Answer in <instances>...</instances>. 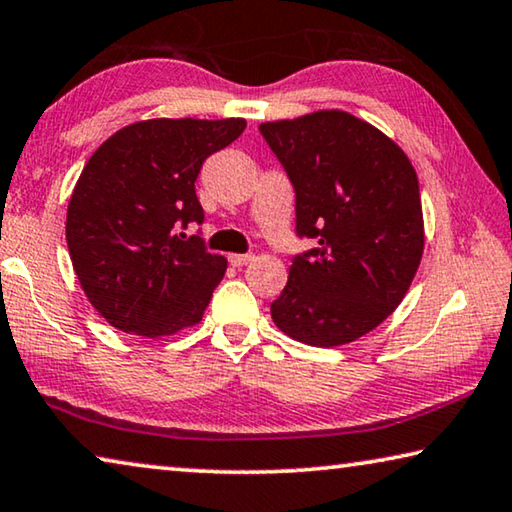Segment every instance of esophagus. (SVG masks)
Here are the masks:
<instances>
[{"label":"esophagus","instance_id":"obj_1","mask_svg":"<svg viewBox=\"0 0 512 512\" xmlns=\"http://www.w3.org/2000/svg\"><path fill=\"white\" fill-rule=\"evenodd\" d=\"M227 259H230L232 266H246V264L253 262L255 255H250V253L248 255H230Z\"/></svg>","mask_w":512,"mask_h":512}]
</instances>
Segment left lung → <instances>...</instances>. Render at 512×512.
<instances>
[{"label": "left lung", "instance_id": "1", "mask_svg": "<svg viewBox=\"0 0 512 512\" xmlns=\"http://www.w3.org/2000/svg\"><path fill=\"white\" fill-rule=\"evenodd\" d=\"M259 132L296 191V234L316 248L294 257L271 303L285 335L342 346L392 314L419 269V180L389 136L346 111L262 123Z\"/></svg>", "mask_w": 512, "mask_h": 512}]
</instances>
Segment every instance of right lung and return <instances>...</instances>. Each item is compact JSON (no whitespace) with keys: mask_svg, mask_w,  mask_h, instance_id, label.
I'll list each match as a JSON object with an SVG mask.
<instances>
[{"mask_svg":"<svg viewBox=\"0 0 512 512\" xmlns=\"http://www.w3.org/2000/svg\"><path fill=\"white\" fill-rule=\"evenodd\" d=\"M246 120L154 118L109 136L81 170L66 239L79 285L113 328L159 339L200 323L227 259L177 227L202 223L196 180Z\"/></svg>","mask_w":512,"mask_h":512,"instance_id":"1","label":"right lung"}]
</instances>
